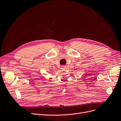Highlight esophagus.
<instances>
[{
  "label": "esophagus",
  "instance_id": "esophagus-1",
  "mask_svg": "<svg viewBox=\"0 0 121 121\" xmlns=\"http://www.w3.org/2000/svg\"><path fill=\"white\" fill-rule=\"evenodd\" d=\"M66 66H62V67H61V69H63V70H65V69H66Z\"/></svg>",
  "mask_w": 121,
  "mask_h": 121
}]
</instances>
